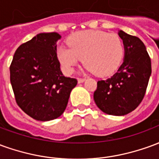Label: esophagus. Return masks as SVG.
Masks as SVG:
<instances>
[{
  "mask_svg": "<svg viewBox=\"0 0 159 159\" xmlns=\"http://www.w3.org/2000/svg\"><path fill=\"white\" fill-rule=\"evenodd\" d=\"M85 79H86V78H84V77H83V78H82V77H78V78H77V82L79 83H83V82L85 81Z\"/></svg>",
  "mask_w": 159,
  "mask_h": 159,
  "instance_id": "1",
  "label": "esophagus"
}]
</instances>
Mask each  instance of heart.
<instances>
[{"label":"heart","mask_w":159,"mask_h":159,"mask_svg":"<svg viewBox=\"0 0 159 159\" xmlns=\"http://www.w3.org/2000/svg\"><path fill=\"white\" fill-rule=\"evenodd\" d=\"M69 49L60 46L57 58L63 71L71 74L83 58L87 70L99 76H108L117 71L123 60L124 46L116 33L88 30L74 34L66 41Z\"/></svg>","instance_id":"1"}]
</instances>
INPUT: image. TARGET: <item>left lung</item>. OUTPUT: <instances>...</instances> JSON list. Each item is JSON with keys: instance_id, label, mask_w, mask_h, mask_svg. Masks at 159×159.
<instances>
[{"instance_id": "1", "label": "left lung", "mask_w": 159, "mask_h": 159, "mask_svg": "<svg viewBox=\"0 0 159 159\" xmlns=\"http://www.w3.org/2000/svg\"><path fill=\"white\" fill-rule=\"evenodd\" d=\"M125 56L117 72L97 83L93 100L105 113L123 116L143 100L152 73V63L146 46L140 38L120 30Z\"/></svg>"}]
</instances>
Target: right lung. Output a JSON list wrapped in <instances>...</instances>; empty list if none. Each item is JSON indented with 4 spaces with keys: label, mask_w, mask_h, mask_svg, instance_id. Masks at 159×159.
I'll return each mask as SVG.
<instances>
[{
    "label": "right lung",
    "mask_w": 159,
    "mask_h": 159,
    "mask_svg": "<svg viewBox=\"0 0 159 159\" xmlns=\"http://www.w3.org/2000/svg\"><path fill=\"white\" fill-rule=\"evenodd\" d=\"M58 33H40L16 50L10 82L18 106L39 121H50L65 111L77 80L66 77L57 58Z\"/></svg>",
    "instance_id": "1"
}]
</instances>
